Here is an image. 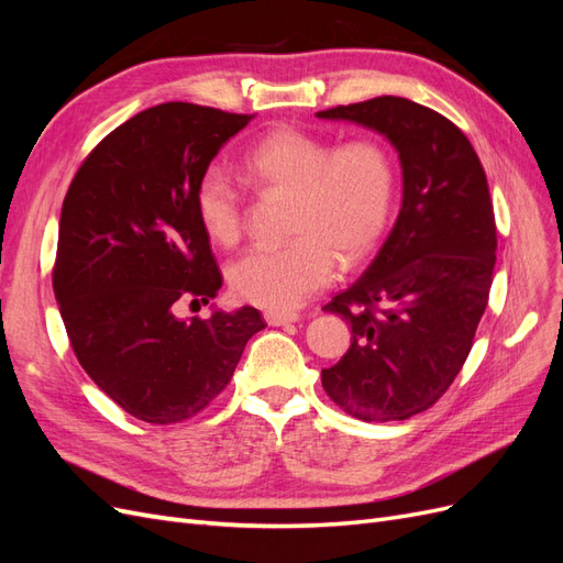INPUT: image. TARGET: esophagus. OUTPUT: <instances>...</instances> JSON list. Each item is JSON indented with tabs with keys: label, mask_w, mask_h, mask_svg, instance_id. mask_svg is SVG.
<instances>
[{
	"label": "esophagus",
	"mask_w": 563,
	"mask_h": 563,
	"mask_svg": "<svg viewBox=\"0 0 563 563\" xmlns=\"http://www.w3.org/2000/svg\"><path fill=\"white\" fill-rule=\"evenodd\" d=\"M263 317L269 327H286V323H296L300 319L298 312H279V310H265Z\"/></svg>",
	"instance_id": "obj_1"
}]
</instances>
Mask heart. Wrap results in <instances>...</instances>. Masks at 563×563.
<instances>
[{
  "label": "heart",
  "instance_id": "1",
  "mask_svg": "<svg viewBox=\"0 0 563 563\" xmlns=\"http://www.w3.org/2000/svg\"><path fill=\"white\" fill-rule=\"evenodd\" d=\"M242 176L288 192L282 246H255L228 269L232 294L267 310L296 308L335 277L340 255L354 263L378 244L395 199V166L373 135L331 145L323 135L284 126L265 133L240 157ZM201 230L220 246L242 240L246 201L220 166L203 168L195 185Z\"/></svg>",
  "mask_w": 563,
  "mask_h": 563
}]
</instances>
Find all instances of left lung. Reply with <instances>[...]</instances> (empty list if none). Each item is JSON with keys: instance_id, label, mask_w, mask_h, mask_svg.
I'll return each mask as SVG.
<instances>
[{"instance_id": "left-lung-1", "label": "left lung", "mask_w": 563, "mask_h": 563, "mask_svg": "<svg viewBox=\"0 0 563 563\" xmlns=\"http://www.w3.org/2000/svg\"><path fill=\"white\" fill-rule=\"evenodd\" d=\"M385 133L397 147L404 201L376 261L323 312L352 327V345L321 385L364 422L428 411L474 343L496 267V213L484 166L451 119L378 96L317 112Z\"/></svg>"}]
</instances>
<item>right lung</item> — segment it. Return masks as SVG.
<instances>
[{"mask_svg": "<svg viewBox=\"0 0 563 563\" xmlns=\"http://www.w3.org/2000/svg\"><path fill=\"white\" fill-rule=\"evenodd\" d=\"M253 114L195 103L143 110L100 141L67 187L54 294L81 368L126 413L174 424L232 380L255 308L178 319L223 286L195 211V185Z\"/></svg>", "mask_w": 563, "mask_h": 563, "instance_id": "right-lung-1", "label": "right lung"}]
</instances>
